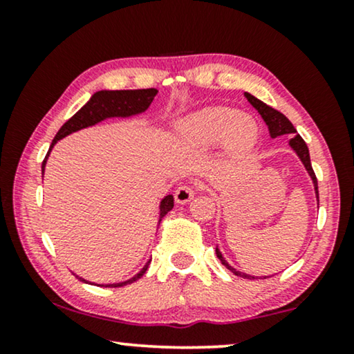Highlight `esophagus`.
I'll return each mask as SVG.
<instances>
[{"instance_id": "1", "label": "esophagus", "mask_w": 354, "mask_h": 354, "mask_svg": "<svg viewBox=\"0 0 354 354\" xmlns=\"http://www.w3.org/2000/svg\"><path fill=\"white\" fill-rule=\"evenodd\" d=\"M195 192L196 188L193 185H180L176 190V201L180 203V205H185V203H188L192 200L193 196H195Z\"/></svg>"}]
</instances>
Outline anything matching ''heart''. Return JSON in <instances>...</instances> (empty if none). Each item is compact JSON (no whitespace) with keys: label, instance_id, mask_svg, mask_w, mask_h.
<instances>
[{"label":"heart","instance_id":"obj_1","mask_svg":"<svg viewBox=\"0 0 354 354\" xmlns=\"http://www.w3.org/2000/svg\"><path fill=\"white\" fill-rule=\"evenodd\" d=\"M174 138L188 149L214 147L222 140L225 151L243 153L258 138L253 118L230 108H205L177 122Z\"/></svg>","mask_w":354,"mask_h":354}]
</instances>
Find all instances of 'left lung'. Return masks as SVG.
Wrapping results in <instances>:
<instances>
[{"label":"left lung","instance_id":"left-lung-1","mask_svg":"<svg viewBox=\"0 0 354 354\" xmlns=\"http://www.w3.org/2000/svg\"><path fill=\"white\" fill-rule=\"evenodd\" d=\"M246 100L250 101L251 106L258 111V113L261 114V118L264 119L266 125H268L269 129V133L270 137L275 138V137H280V135H293V138H290V147L293 148V151L298 154V158L301 159V162L304 164V167H306V171L309 176H311L313 178V183H314V190H316V198H317V203H319V192H317V178H316V174H314L313 171V166H311V159H309V149H308V145L304 143V140L299 137V135L297 133V129L293 127V124L290 122V120L285 118V115L282 113H279L277 109L270 108V106H268L266 103H263V101L254 98L253 95L250 93H245ZM216 254L217 258H219L222 261V264L225 266L227 269L232 270L235 275H239V277H243V279H258L254 277V275H248V274H241L239 272V270H235L232 266H229V263L222 258V253L219 251V248H216ZM266 279V277H264Z\"/></svg>","mask_w":354,"mask_h":354}]
</instances>
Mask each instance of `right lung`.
I'll return each instance as SVG.
<instances>
[{"label":"right lung","instance_id":"right-lung-1","mask_svg":"<svg viewBox=\"0 0 354 354\" xmlns=\"http://www.w3.org/2000/svg\"><path fill=\"white\" fill-rule=\"evenodd\" d=\"M158 95L156 88H143V90H101L96 91V93L91 96L88 103H86L84 108L77 111V113L72 115V118L67 120V122L62 125L59 129V132L56 133L55 140H53L50 149H48V154L45 158V161L41 164V172H45V166H46V159L50 156V151L53 147L57 143V140L67 137L72 132H77V130H82L85 127H90V125H95L101 122V120L108 119V118H130V115L145 113L151 104V101L154 100V96ZM174 207V196L167 195L166 198H162L161 205H159V222L162 221V217L167 214ZM148 264H145V268L140 270L137 275H133L132 279L125 280V282H119V283H109L106 287H124V285L133 283L142 277V275L147 272ZM77 279L82 280V282L88 283L85 279L75 275Z\"/></svg>","mask_w":354,"mask_h":354}]
</instances>
